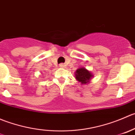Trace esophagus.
Instances as JSON below:
<instances>
[{
    "instance_id": "obj_1",
    "label": "esophagus",
    "mask_w": 135,
    "mask_h": 135,
    "mask_svg": "<svg viewBox=\"0 0 135 135\" xmlns=\"http://www.w3.org/2000/svg\"><path fill=\"white\" fill-rule=\"evenodd\" d=\"M59 66H60V68H65V66H66V65H65L64 64H60L59 65Z\"/></svg>"
}]
</instances>
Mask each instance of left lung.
<instances>
[{"instance_id":"1","label":"left lung","mask_w":135,"mask_h":135,"mask_svg":"<svg viewBox=\"0 0 135 135\" xmlns=\"http://www.w3.org/2000/svg\"><path fill=\"white\" fill-rule=\"evenodd\" d=\"M93 77L90 72L86 70L85 68H79L75 72V78L81 84H86L89 82V80Z\"/></svg>"}]
</instances>
